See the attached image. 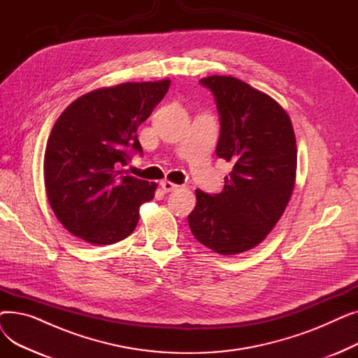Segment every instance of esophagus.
Instances as JSON below:
<instances>
[{"instance_id": "34e87169", "label": "esophagus", "mask_w": 358, "mask_h": 358, "mask_svg": "<svg viewBox=\"0 0 358 358\" xmlns=\"http://www.w3.org/2000/svg\"><path fill=\"white\" fill-rule=\"evenodd\" d=\"M161 187H162L164 193H171V192L178 190L180 185H177V184H174V182H171V181H162V182H161Z\"/></svg>"}]
</instances>
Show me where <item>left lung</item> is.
<instances>
[{
    "instance_id": "obj_1",
    "label": "left lung",
    "mask_w": 358,
    "mask_h": 358,
    "mask_svg": "<svg viewBox=\"0 0 358 358\" xmlns=\"http://www.w3.org/2000/svg\"><path fill=\"white\" fill-rule=\"evenodd\" d=\"M220 120L216 155L234 164L223 190H196L189 215L194 238L222 255L248 251L286 210L296 180V138L290 117L267 94L232 77L201 78Z\"/></svg>"
}]
</instances>
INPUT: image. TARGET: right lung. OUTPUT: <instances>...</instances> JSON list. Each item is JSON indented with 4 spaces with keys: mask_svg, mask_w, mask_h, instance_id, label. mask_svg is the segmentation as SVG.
<instances>
[{
    "mask_svg": "<svg viewBox=\"0 0 358 358\" xmlns=\"http://www.w3.org/2000/svg\"><path fill=\"white\" fill-rule=\"evenodd\" d=\"M168 88L164 80L91 91L56 120L45 152V187L53 213L72 235L110 245L135 231L139 206L154 199L157 184L123 166L142 155L138 127Z\"/></svg>",
    "mask_w": 358,
    "mask_h": 358,
    "instance_id": "1",
    "label": "right lung"
}]
</instances>
